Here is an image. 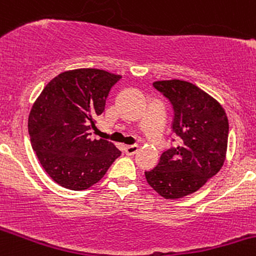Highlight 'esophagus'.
<instances>
[{
  "label": "esophagus",
  "mask_w": 256,
  "mask_h": 256,
  "mask_svg": "<svg viewBox=\"0 0 256 256\" xmlns=\"http://www.w3.org/2000/svg\"><path fill=\"white\" fill-rule=\"evenodd\" d=\"M138 150V145H128L125 146V152L128 155H135Z\"/></svg>",
  "instance_id": "obj_1"
}]
</instances>
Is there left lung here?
<instances>
[{
	"instance_id": "8db88e82",
	"label": "left lung",
	"mask_w": 256,
	"mask_h": 256,
	"mask_svg": "<svg viewBox=\"0 0 256 256\" xmlns=\"http://www.w3.org/2000/svg\"><path fill=\"white\" fill-rule=\"evenodd\" d=\"M152 85L172 106L171 131L178 142L164 151L158 165L145 171V176L158 195L180 199L199 190L220 171L226 155L229 121L222 105L192 84L168 80Z\"/></svg>"
}]
</instances>
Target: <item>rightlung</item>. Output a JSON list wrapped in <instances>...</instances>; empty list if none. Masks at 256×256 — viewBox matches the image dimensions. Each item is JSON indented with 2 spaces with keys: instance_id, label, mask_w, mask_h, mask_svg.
Segmentation results:
<instances>
[{
  "instance_id": "obj_1",
  "label": "right lung",
  "mask_w": 256,
  "mask_h": 256,
  "mask_svg": "<svg viewBox=\"0 0 256 256\" xmlns=\"http://www.w3.org/2000/svg\"><path fill=\"white\" fill-rule=\"evenodd\" d=\"M121 78L98 68L66 71L52 78L32 106L28 134L50 178L70 190L100 181L121 151L91 130L105 110L111 88Z\"/></svg>"
}]
</instances>
